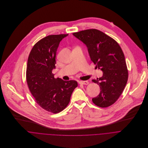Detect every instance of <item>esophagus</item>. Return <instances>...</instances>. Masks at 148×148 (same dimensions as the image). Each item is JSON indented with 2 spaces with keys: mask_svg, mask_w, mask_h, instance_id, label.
I'll use <instances>...</instances> for the list:
<instances>
[{
  "mask_svg": "<svg viewBox=\"0 0 148 148\" xmlns=\"http://www.w3.org/2000/svg\"><path fill=\"white\" fill-rule=\"evenodd\" d=\"M79 83L80 84H84V85H87L89 83V82H88V81H79Z\"/></svg>",
  "mask_w": 148,
  "mask_h": 148,
  "instance_id": "esophagus-1",
  "label": "esophagus"
}]
</instances>
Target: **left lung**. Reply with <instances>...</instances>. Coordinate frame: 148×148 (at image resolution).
Here are the masks:
<instances>
[{
    "label": "left lung",
    "instance_id": "1",
    "mask_svg": "<svg viewBox=\"0 0 148 148\" xmlns=\"http://www.w3.org/2000/svg\"><path fill=\"white\" fill-rule=\"evenodd\" d=\"M73 35L87 47L90 60L103 72L92 81L100 86V94L92 99L100 107H107L120 97L127 84L128 72L123 51L116 41L96 29H88Z\"/></svg>",
    "mask_w": 148,
    "mask_h": 148
}]
</instances>
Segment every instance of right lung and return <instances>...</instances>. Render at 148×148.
Here are the masks:
<instances>
[{
	"label": "right lung",
	"mask_w": 148,
	"mask_h": 148,
	"mask_svg": "<svg viewBox=\"0 0 148 148\" xmlns=\"http://www.w3.org/2000/svg\"><path fill=\"white\" fill-rule=\"evenodd\" d=\"M68 34L48 36L38 41L28 56L26 79L29 90L37 103L53 114L64 110L77 86L75 80L54 77L55 57L61 41Z\"/></svg>",
	"instance_id": "right-lung-1"
}]
</instances>
